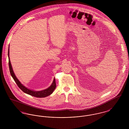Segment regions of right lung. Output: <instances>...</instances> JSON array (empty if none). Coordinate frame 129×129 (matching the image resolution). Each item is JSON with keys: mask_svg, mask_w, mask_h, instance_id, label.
Listing matches in <instances>:
<instances>
[{"mask_svg": "<svg viewBox=\"0 0 129 129\" xmlns=\"http://www.w3.org/2000/svg\"><path fill=\"white\" fill-rule=\"evenodd\" d=\"M8 57H9V66L10 74H11L13 79H14V81L17 85L18 86L23 92H25L27 94H29L31 96L35 97L43 98V97H46L48 96H49L50 95H51L54 91V90L55 89V87H56L55 78L54 79L52 85L50 86L48 88H47V89H45L44 90H43L36 91L32 90H30V89L26 88L25 86L23 85L21 83V82L19 81L18 79L16 77L15 74L13 71L11 61H10V57H9V49H8Z\"/></svg>", "mask_w": 129, "mask_h": 129, "instance_id": "right-lung-1", "label": "right lung"}]
</instances>
